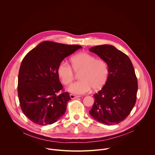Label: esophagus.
I'll return each instance as SVG.
<instances>
[{"label": "esophagus", "mask_w": 155, "mask_h": 155, "mask_svg": "<svg viewBox=\"0 0 155 155\" xmlns=\"http://www.w3.org/2000/svg\"><path fill=\"white\" fill-rule=\"evenodd\" d=\"M70 97H71L72 99H75V98L80 97V96H76V95H74V94H70Z\"/></svg>", "instance_id": "obj_1"}]
</instances>
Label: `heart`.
<instances>
[{"mask_svg":"<svg viewBox=\"0 0 155 155\" xmlns=\"http://www.w3.org/2000/svg\"><path fill=\"white\" fill-rule=\"evenodd\" d=\"M72 67L75 71L81 70V80L71 84L68 90L75 94H83L89 92L91 88L94 91L101 90L106 83L109 75L108 65L106 61L96 59L87 53H80L71 59ZM57 73L64 84H70L74 78L71 65L65 61L61 62L57 68Z\"/></svg>","mask_w":155,"mask_h":155,"instance_id":"1","label":"heart"}]
</instances>
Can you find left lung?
I'll return each instance as SVG.
<instances>
[{"label": "left lung", "instance_id": "left-lung-1", "mask_svg": "<svg viewBox=\"0 0 155 155\" xmlns=\"http://www.w3.org/2000/svg\"><path fill=\"white\" fill-rule=\"evenodd\" d=\"M89 50L106 61L109 68L108 80L93 96L94 103L89 113L104 124H118L127 117L136 102L138 84L134 66L114 46L97 45Z\"/></svg>", "mask_w": 155, "mask_h": 155}]
</instances>
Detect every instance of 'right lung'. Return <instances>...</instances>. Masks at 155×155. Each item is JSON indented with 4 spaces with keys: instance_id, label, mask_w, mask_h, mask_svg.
I'll list each match as a JSON object with an SVG mask.
<instances>
[{
    "instance_id": "1",
    "label": "right lung",
    "mask_w": 155,
    "mask_h": 155,
    "mask_svg": "<svg viewBox=\"0 0 155 155\" xmlns=\"http://www.w3.org/2000/svg\"><path fill=\"white\" fill-rule=\"evenodd\" d=\"M81 48L45 41L22 61L18 74V97L22 111L33 123L51 124L64 115L71 99L68 92L59 94L63 87L57 68L65 58Z\"/></svg>"
}]
</instances>
